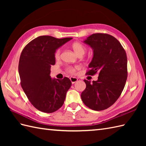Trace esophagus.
<instances>
[{"label": "esophagus", "instance_id": "1", "mask_svg": "<svg viewBox=\"0 0 146 146\" xmlns=\"http://www.w3.org/2000/svg\"><path fill=\"white\" fill-rule=\"evenodd\" d=\"M70 81L72 83H75V82L78 81V78H76V77H70Z\"/></svg>", "mask_w": 146, "mask_h": 146}]
</instances>
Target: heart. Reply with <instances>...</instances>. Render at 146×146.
I'll list each match as a JSON object with an SVG mask.
<instances>
[{"label":"heart","mask_w":146,"mask_h":146,"mask_svg":"<svg viewBox=\"0 0 146 146\" xmlns=\"http://www.w3.org/2000/svg\"><path fill=\"white\" fill-rule=\"evenodd\" d=\"M71 47H72L74 51L75 52V53L80 56H82L85 53L86 48L85 46L82 44L81 42H73L72 45H71ZM61 49H58L56 51L54 52V58L56 60H58L59 58H60L61 56ZM80 66H76L75 67L72 66H68L66 68V71L68 73L70 74H75L76 73V70L79 68Z\"/></svg>","instance_id":"b5f03b06"}]
</instances>
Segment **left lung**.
Listing matches in <instances>:
<instances>
[{
    "instance_id": "obj_1",
    "label": "left lung",
    "mask_w": 146,
    "mask_h": 146,
    "mask_svg": "<svg viewBox=\"0 0 146 146\" xmlns=\"http://www.w3.org/2000/svg\"><path fill=\"white\" fill-rule=\"evenodd\" d=\"M84 42L94 49V57L86 75L98 73L97 81L84 80L82 93L83 103L92 110L100 111L111 106L119 98L127 78V59L120 42L108 34L95 33Z\"/></svg>"
}]
</instances>
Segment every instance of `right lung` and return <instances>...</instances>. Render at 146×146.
<instances>
[{
  "mask_svg": "<svg viewBox=\"0 0 146 146\" xmlns=\"http://www.w3.org/2000/svg\"><path fill=\"white\" fill-rule=\"evenodd\" d=\"M71 39L41 36L22 51L18 66L21 85L31 104L42 112L52 113L61 108L71 87L67 77L51 79L49 75L51 65L55 64L56 49Z\"/></svg>",
  "mask_w": 146,
  "mask_h": 146,
  "instance_id": "obj_1",
  "label": "right lung"
}]
</instances>
